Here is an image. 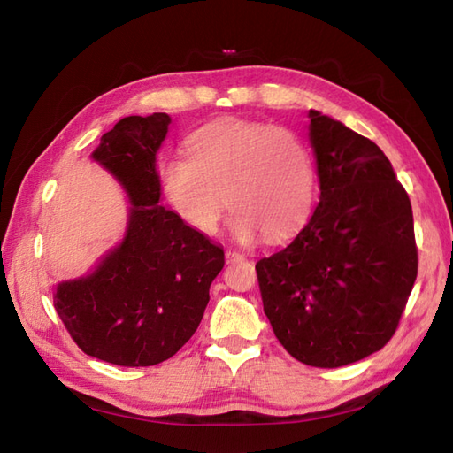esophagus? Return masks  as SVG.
Masks as SVG:
<instances>
[{
	"label": "esophagus",
	"instance_id": "1",
	"mask_svg": "<svg viewBox=\"0 0 453 453\" xmlns=\"http://www.w3.org/2000/svg\"><path fill=\"white\" fill-rule=\"evenodd\" d=\"M242 259H244V254L233 252V250H228V252H226V261H228V264H233V261H242Z\"/></svg>",
	"mask_w": 453,
	"mask_h": 453
}]
</instances>
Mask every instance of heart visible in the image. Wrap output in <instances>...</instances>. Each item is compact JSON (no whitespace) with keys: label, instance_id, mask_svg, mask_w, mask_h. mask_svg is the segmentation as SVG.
<instances>
[{"label":"heart","instance_id":"heart-1","mask_svg":"<svg viewBox=\"0 0 453 453\" xmlns=\"http://www.w3.org/2000/svg\"><path fill=\"white\" fill-rule=\"evenodd\" d=\"M186 153L160 163L158 184L168 207L197 233L213 234L228 203L238 242L261 234L277 242L295 234L314 207V158L287 127L219 119L188 137Z\"/></svg>","mask_w":453,"mask_h":453}]
</instances>
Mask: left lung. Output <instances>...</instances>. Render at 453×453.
Returning a JSON list of instances; mask_svg holds the SVG:
<instances>
[{
  "instance_id": "obj_1",
  "label": "left lung",
  "mask_w": 453,
  "mask_h": 453,
  "mask_svg": "<svg viewBox=\"0 0 453 453\" xmlns=\"http://www.w3.org/2000/svg\"><path fill=\"white\" fill-rule=\"evenodd\" d=\"M319 203L287 248L256 264L279 343L316 368H339L394 337L413 290V209L374 142L310 110Z\"/></svg>"
}]
</instances>
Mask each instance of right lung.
<instances>
[{
    "instance_id": "right-lung-1",
    "label": "right lung",
    "mask_w": 453,
    "mask_h": 453,
    "mask_svg": "<svg viewBox=\"0 0 453 453\" xmlns=\"http://www.w3.org/2000/svg\"><path fill=\"white\" fill-rule=\"evenodd\" d=\"M170 118L127 116L93 153L129 197L122 244L93 273L59 283L54 308L85 355L118 366H153L196 334L223 248L158 205L155 155Z\"/></svg>"
}]
</instances>
